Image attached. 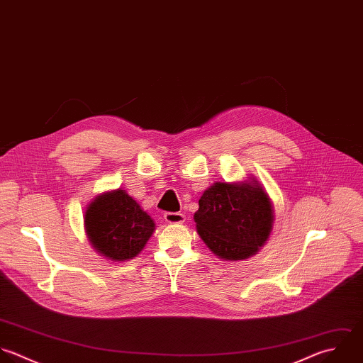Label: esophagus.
I'll use <instances>...</instances> for the list:
<instances>
[{"label":"esophagus","mask_w":363,"mask_h":363,"mask_svg":"<svg viewBox=\"0 0 363 363\" xmlns=\"http://www.w3.org/2000/svg\"><path fill=\"white\" fill-rule=\"evenodd\" d=\"M164 219L167 223H172V225H179L185 222V215L179 213V212H167L164 215Z\"/></svg>","instance_id":"obj_1"}]
</instances>
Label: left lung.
<instances>
[{
  "instance_id": "1",
  "label": "left lung",
  "mask_w": 363,
  "mask_h": 363,
  "mask_svg": "<svg viewBox=\"0 0 363 363\" xmlns=\"http://www.w3.org/2000/svg\"><path fill=\"white\" fill-rule=\"evenodd\" d=\"M274 219L273 202L255 177L212 184L194 215L201 239L226 262L255 256L269 240Z\"/></svg>"
}]
</instances>
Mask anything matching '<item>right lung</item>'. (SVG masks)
Here are the masks:
<instances>
[{
    "instance_id": "obj_1",
    "label": "right lung",
    "mask_w": 363,
    "mask_h": 363,
    "mask_svg": "<svg viewBox=\"0 0 363 363\" xmlns=\"http://www.w3.org/2000/svg\"><path fill=\"white\" fill-rule=\"evenodd\" d=\"M83 223L91 247L120 263L140 255L155 230L154 219L121 188L93 198Z\"/></svg>"
}]
</instances>
